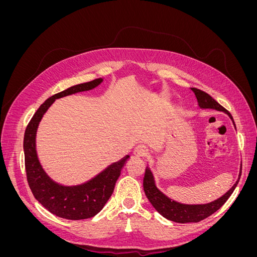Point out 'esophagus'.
Returning <instances> with one entry per match:
<instances>
[{
    "label": "esophagus",
    "mask_w": 257,
    "mask_h": 257,
    "mask_svg": "<svg viewBox=\"0 0 257 257\" xmlns=\"http://www.w3.org/2000/svg\"><path fill=\"white\" fill-rule=\"evenodd\" d=\"M148 148L145 145H138L135 150H134V155L137 158H145L148 155Z\"/></svg>",
    "instance_id": "esophagus-1"
}]
</instances>
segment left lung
I'll return each mask as SVG.
<instances>
[{
    "label": "left lung",
    "mask_w": 257,
    "mask_h": 257,
    "mask_svg": "<svg viewBox=\"0 0 257 257\" xmlns=\"http://www.w3.org/2000/svg\"><path fill=\"white\" fill-rule=\"evenodd\" d=\"M191 90L193 91L194 94H195L198 100V105L201 108H210V109L224 111L226 112L232 120L231 114L225 109L223 106H221L219 103H217L214 98L210 96L208 93L196 88H191ZM234 125H235V122H234ZM240 176H241V173H240ZM239 179L234 184V186H232V188L225 194V195H223L219 199L212 201V203L206 204V205H183L169 199L164 195V194L157 189V186L154 184V179H153L151 170L147 167L145 177H144V191L146 193L147 198L149 199V201L155 208V210H157L160 214L166 217L167 220L174 221L177 223H197L207 219L208 216L213 214L225 203H226V200L229 198L232 192H234V190L236 189V186L239 182Z\"/></svg>",
    "instance_id": "obj_1"
}]
</instances>
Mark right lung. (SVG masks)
<instances>
[{
	"instance_id": "right-lung-1",
	"label": "right lung",
	"mask_w": 257,
	"mask_h": 257,
	"mask_svg": "<svg viewBox=\"0 0 257 257\" xmlns=\"http://www.w3.org/2000/svg\"><path fill=\"white\" fill-rule=\"evenodd\" d=\"M103 81L102 78L74 85L49 97L41 105L26 128L23 139L27 180L34 197L52 214L66 220H84L96 215L110 198L114 185L120 177L121 169L130 157L114 163L89 182L77 186H63L46 175L37 159L35 149L36 130L50 105L57 98L88 91Z\"/></svg>"
}]
</instances>
